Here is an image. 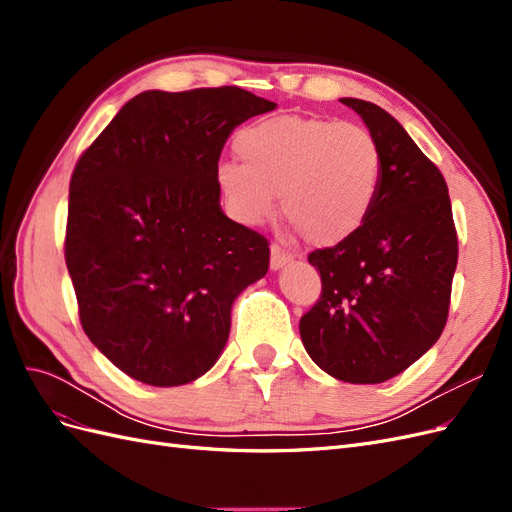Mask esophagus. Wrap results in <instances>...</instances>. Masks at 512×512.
<instances>
[{
	"label": "esophagus",
	"instance_id": "1",
	"mask_svg": "<svg viewBox=\"0 0 512 512\" xmlns=\"http://www.w3.org/2000/svg\"><path fill=\"white\" fill-rule=\"evenodd\" d=\"M292 260H294V256H292L290 252L282 250V247L277 245V243H273V245H271V269H273V271H277V269H282V267L290 265Z\"/></svg>",
	"mask_w": 512,
	"mask_h": 512
}]
</instances>
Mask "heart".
Returning <instances> with one entry per match:
<instances>
[{
  "instance_id": "heart-1",
  "label": "heart",
  "mask_w": 512,
  "mask_h": 512,
  "mask_svg": "<svg viewBox=\"0 0 512 512\" xmlns=\"http://www.w3.org/2000/svg\"><path fill=\"white\" fill-rule=\"evenodd\" d=\"M239 162L218 166V188L237 220L262 224L282 196L284 218L318 247L344 243L367 222L382 183V151L350 121L273 115L235 138Z\"/></svg>"
}]
</instances>
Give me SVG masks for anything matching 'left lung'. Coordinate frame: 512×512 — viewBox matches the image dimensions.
<instances>
[{"label": "left lung", "instance_id": "1", "mask_svg": "<svg viewBox=\"0 0 512 512\" xmlns=\"http://www.w3.org/2000/svg\"><path fill=\"white\" fill-rule=\"evenodd\" d=\"M382 151V183L354 237L307 256L322 292L299 331L312 361L337 380L378 384L438 342L451 305L457 230L440 168L384 108L342 100Z\"/></svg>", "mask_w": 512, "mask_h": 512}]
</instances>
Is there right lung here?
I'll return each mask as SVG.
<instances>
[{"label":"right lung","instance_id":"obj_1","mask_svg":"<svg viewBox=\"0 0 512 512\" xmlns=\"http://www.w3.org/2000/svg\"><path fill=\"white\" fill-rule=\"evenodd\" d=\"M273 108L241 87L143 91L76 162L64 250L79 318L130 378L203 376L237 294L269 271V241L226 218L215 175L230 132Z\"/></svg>","mask_w":512,"mask_h":512}]
</instances>
